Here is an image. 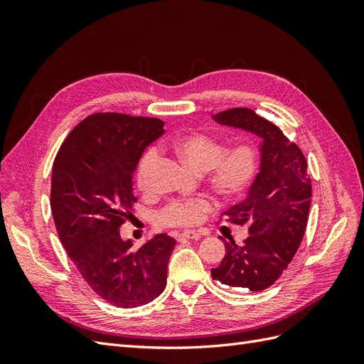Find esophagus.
Masks as SVG:
<instances>
[{"label": "esophagus", "instance_id": "1", "mask_svg": "<svg viewBox=\"0 0 364 364\" xmlns=\"http://www.w3.org/2000/svg\"><path fill=\"white\" fill-rule=\"evenodd\" d=\"M202 234L196 232V230H185L183 234L179 235V240H200Z\"/></svg>", "mask_w": 364, "mask_h": 364}]
</instances>
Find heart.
<instances>
[{
  "instance_id": "1",
  "label": "heart",
  "mask_w": 364,
  "mask_h": 364,
  "mask_svg": "<svg viewBox=\"0 0 364 364\" xmlns=\"http://www.w3.org/2000/svg\"><path fill=\"white\" fill-rule=\"evenodd\" d=\"M181 158L197 171L211 170V185L225 199L234 200L243 197L257 179L261 165V153L253 144H240L226 151L222 141L205 134H196L182 138L178 142ZM159 159V151L150 147L141 156L135 179L142 193L153 190V171ZM213 211V203L208 199L176 200L164 213L165 223L171 226L200 225Z\"/></svg>"
}]
</instances>
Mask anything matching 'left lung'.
Segmentation results:
<instances>
[{
  "label": "left lung",
  "mask_w": 364,
  "mask_h": 364,
  "mask_svg": "<svg viewBox=\"0 0 364 364\" xmlns=\"http://www.w3.org/2000/svg\"><path fill=\"white\" fill-rule=\"evenodd\" d=\"M213 118L262 139L259 173L247 197L223 213L228 222L246 226L249 235L241 245L220 237L226 253L211 269L213 279L229 287L266 290L289 267L305 234L311 205L306 159L278 126L252 109H228Z\"/></svg>",
  "instance_id": "1"
}]
</instances>
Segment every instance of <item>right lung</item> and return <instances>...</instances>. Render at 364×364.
I'll use <instances>...</instances> for the list:
<instances>
[{
    "instance_id": "1",
    "label": "right lung",
    "mask_w": 364,
    "mask_h": 364,
    "mask_svg": "<svg viewBox=\"0 0 364 364\" xmlns=\"http://www.w3.org/2000/svg\"><path fill=\"white\" fill-rule=\"evenodd\" d=\"M162 134L159 118L92 114L70 132L53 164L51 211L59 238L94 293L115 306L146 305L167 285L176 240L158 234L134 250L119 234L134 217L132 176L142 151Z\"/></svg>"
}]
</instances>
